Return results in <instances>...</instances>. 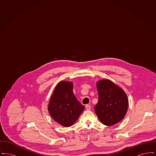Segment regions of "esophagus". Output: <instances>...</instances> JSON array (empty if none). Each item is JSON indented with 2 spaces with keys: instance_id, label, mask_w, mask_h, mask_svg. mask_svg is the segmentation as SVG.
Here are the masks:
<instances>
[{
  "instance_id": "esophagus-1",
  "label": "esophagus",
  "mask_w": 156,
  "mask_h": 156,
  "mask_svg": "<svg viewBox=\"0 0 156 156\" xmlns=\"http://www.w3.org/2000/svg\"><path fill=\"white\" fill-rule=\"evenodd\" d=\"M85 108H86V109H87V110H90V106L89 105H87L85 106Z\"/></svg>"
}]
</instances>
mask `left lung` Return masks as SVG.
I'll return each mask as SVG.
<instances>
[{"label":"left lung","instance_id":"1","mask_svg":"<svg viewBox=\"0 0 156 156\" xmlns=\"http://www.w3.org/2000/svg\"><path fill=\"white\" fill-rule=\"evenodd\" d=\"M99 95L94 109L100 121L106 126L118 123L124 118L128 108V99L123 90L111 81L97 82Z\"/></svg>","mask_w":156,"mask_h":156}]
</instances>
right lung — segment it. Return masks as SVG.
<instances>
[{
  "label": "right lung",
  "instance_id": "right-lung-1",
  "mask_svg": "<svg viewBox=\"0 0 156 156\" xmlns=\"http://www.w3.org/2000/svg\"><path fill=\"white\" fill-rule=\"evenodd\" d=\"M73 88L71 82H60L54 89L48 105V109L51 117L64 127L72 126L85 108L75 97Z\"/></svg>",
  "mask_w": 156,
  "mask_h": 156
}]
</instances>
